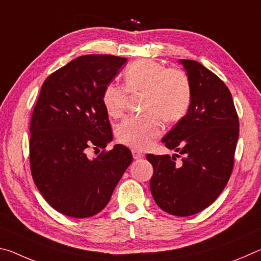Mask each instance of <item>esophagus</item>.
<instances>
[{"instance_id":"esophagus-1","label":"esophagus","mask_w":261,"mask_h":261,"mask_svg":"<svg viewBox=\"0 0 261 261\" xmlns=\"http://www.w3.org/2000/svg\"><path fill=\"white\" fill-rule=\"evenodd\" d=\"M132 155H134L135 160H140V159H144V156H145L143 153L139 152V151H136V149L132 151Z\"/></svg>"}]
</instances>
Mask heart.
Masks as SVG:
<instances>
[{
	"instance_id": "heart-1",
	"label": "heart",
	"mask_w": 261,
	"mask_h": 261,
	"mask_svg": "<svg viewBox=\"0 0 261 261\" xmlns=\"http://www.w3.org/2000/svg\"><path fill=\"white\" fill-rule=\"evenodd\" d=\"M123 77L125 88L108 84L102 93V105L110 117L118 118L126 108L127 92H144L143 109L147 114L124 118L116 127V137L127 146L145 149L161 135L160 117L166 122H176L185 116L191 103V85L183 70L167 69L154 61L135 62Z\"/></svg>"
}]
</instances>
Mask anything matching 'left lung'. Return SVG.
Listing matches in <instances>:
<instances>
[{
	"label": "left lung",
	"mask_w": 261,
	"mask_h": 261,
	"mask_svg": "<svg viewBox=\"0 0 261 261\" xmlns=\"http://www.w3.org/2000/svg\"><path fill=\"white\" fill-rule=\"evenodd\" d=\"M191 85L185 116L162 138L177 154L146 159L153 166L149 182L156 205L177 216L205 210L223 191L233 167L240 123L232 96L221 79L199 62L179 60Z\"/></svg>",
	"instance_id": "1"
}]
</instances>
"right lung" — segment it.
I'll use <instances>...</instances> for the list:
<instances>
[{
  "mask_svg": "<svg viewBox=\"0 0 261 261\" xmlns=\"http://www.w3.org/2000/svg\"><path fill=\"white\" fill-rule=\"evenodd\" d=\"M126 59L84 55L51 73L42 84L30 125V165L39 191L60 213L90 218L107 206L132 162L123 145L98 158L88 148L113 140L102 105L105 87Z\"/></svg>",
  "mask_w": 261,
  "mask_h": 261,
  "instance_id": "right-lung-1",
  "label": "right lung"
}]
</instances>
